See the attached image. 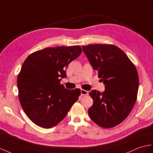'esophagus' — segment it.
I'll return each mask as SVG.
<instances>
[{
  "label": "esophagus",
  "instance_id": "34e87169",
  "mask_svg": "<svg viewBox=\"0 0 153 153\" xmlns=\"http://www.w3.org/2000/svg\"><path fill=\"white\" fill-rule=\"evenodd\" d=\"M80 92H81V95L82 96H84V95H88V91H86V90H84V89H81Z\"/></svg>",
  "mask_w": 153,
  "mask_h": 153
}]
</instances>
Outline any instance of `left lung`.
<instances>
[{"label":"left lung","instance_id":"left-lung-1","mask_svg":"<svg viewBox=\"0 0 153 153\" xmlns=\"http://www.w3.org/2000/svg\"><path fill=\"white\" fill-rule=\"evenodd\" d=\"M93 69L105 85L100 93H89L94 104L88 110L91 120L103 128H112L127 117L136 101L139 87L137 69L126 54L113 45L82 46Z\"/></svg>","mask_w":153,"mask_h":153}]
</instances>
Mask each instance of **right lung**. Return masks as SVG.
Instances as JSON below:
<instances>
[{
  "label": "right lung",
  "instance_id": "right-lung-1",
  "mask_svg": "<svg viewBox=\"0 0 153 153\" xmlns=\"http://www.w3.org/2000/svg\"><path fill=\"white\" fill-rule=\"evenodd\" d=\"M82 53L79 45L46 48L30 54L17 77L22 108L33 123L50 128L64 119L79 99L80 89L60 84L66 68Z\"/></svg>",
  "mask_w": 153,
  "mask_h": 153
}]
</instances>
